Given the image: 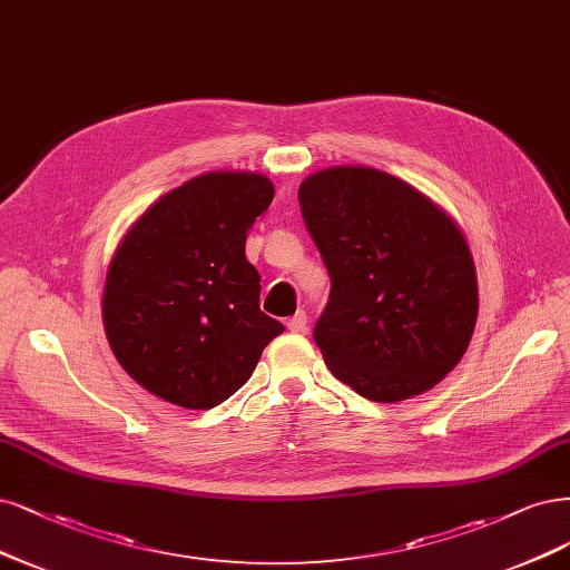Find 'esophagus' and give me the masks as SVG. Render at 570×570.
<instances>
[{
	"instance_id": "1",
	"label": "esophagus",
	"mask_w": 570,
	"mask_h": 570,
	"mask_svg": "<svg viewBox=\"0 0 570 570\" xmlns=\"http://www.w3.org/2000/svg\"><path fill=\"white\" fill-rule=\"evenodd\" d=\"M289 332H304L306 330V311H297L294 316L287 321Z\"/></svg>"
}]
</instances>
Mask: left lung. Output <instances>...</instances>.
Returning a JSON list of instances; mask_svg holds the SVG:
<instances>
[{
  "label": "left lung",
  "instance_id": "left-lung-1",
  "mask_svg": "<svg viewBox=\"0 0 570 570\" xmlns=\"http://www.w3.org/2000/svg\"><path fill=\"white\" fill-rule=\"evenodd\" d=\"M299 207L330 276L313 340L332 375L377 403L441 382L464 356L479 313L458 224L410 184L370 167L311 174Z\"/></svg>",
  "mask_w": 570,
  "mask_h": 570
}]
</instances>
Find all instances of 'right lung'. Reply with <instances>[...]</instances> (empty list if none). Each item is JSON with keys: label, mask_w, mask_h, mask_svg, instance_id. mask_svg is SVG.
Returning a JSON list of instances; mask_svg holds the SVG:
<instances>
[{"label": "right lung", "mask_w": 570, "mask_h": 570, "mask_svg": "<svg viewBox=\"0 0 570 570\" xmlns=\"http://www.w3.org/2000/svg\"><path fill=\"white\" fill-rule=\"evenodd\" d=\"M273 200L262 174L195 176L146 209L117 247L104 289L115 358L153 396L209 410L238 391L285 330L259 308L247 230Z\"/></svg>", "instance_id": "right-lung-1"}]
</instances>
